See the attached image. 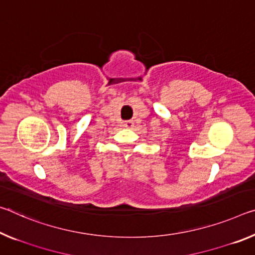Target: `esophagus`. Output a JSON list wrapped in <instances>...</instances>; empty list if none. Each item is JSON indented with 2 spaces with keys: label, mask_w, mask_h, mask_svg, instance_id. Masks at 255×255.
<instances>
[{
  "label": "esophagus",
  "mask_w": 255,
  "mask_h": 255,
  "mask_svg": "<svg viewBox=\"0 0 255 255\" xmlns=\"http://www.w3.org/2000/svg\"><path fill=\"white\" fill-rule=\"evenodd\" d=\"M124 126L126 127V128H131L132 126H134V121H132V120H127V121H125V123H124Z\"/></svg>",
  "instance_id": "obj_1"
}]
</instances>
